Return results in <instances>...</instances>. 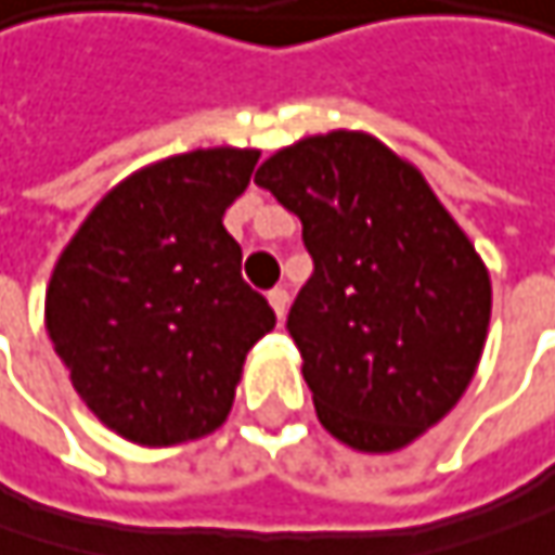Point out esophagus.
<instances>
[{
    "mask_svg": "<svg viewBox=\"0 0 555 555\" xmlns=\"http://www.w3.org/2000/svg\"><path fill=\"white\" fill-rule=\"evenodd\" d=\"M268 302H271L274 315H278V319H284V312H287V302H291L287 287H271V291H268Z\"/></svg>",
    "mask_w": 555,
    "mask_h": 555,
    "instance_id": "34e87169",
    "label": "esophagus"
}]
</instances>
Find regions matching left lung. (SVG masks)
I'll return each instance as SVG.
<instances>
[{
  "mask_svg": "<svg viewBox=\"0 0 555 555\" xmlns=\"http://www.w3.org/2000/svg\"><path fill=\"white\" fill-rule=\"evenodd\" d=\"M256 182L302 223L312 278L287 312L322 426L395 452L470 385L490 328V274L426 179L363 132L278 151Z\"/></svg>",
  "mask_w": 555,
  "mask_h": 555,
  "instance_id": "8db88e82",
  "label": "left lung"
}]
</instances>
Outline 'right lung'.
I'll return each instance as SVG.
<instances>
[{"instance_id": "right-lung-1", "label": "right lung", "mask_w": 555, "mask_h": 555, "mask_svg": "<svg viewBox=\"0 0 555 555\" xmlns=\"http://www.w3.org/2000/svg\"><path fill=\"white\" fill-rule=\"evenodd\" d=\"M256 164L258 151L215 147L144 167L88 215L53 268L56 357L129 442L177 446L218 429L249 347L278 322L223 230Z\"/></svg>"}]
</instances>
